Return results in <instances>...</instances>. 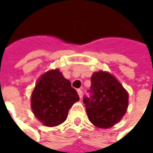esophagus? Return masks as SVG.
I'll return each instance as SVG.
<instances>
[{
    "label": "esophagus",
    "instance_id": "34e87169",
    "mask_svg": "<svg viewBox=\"0 0 153 153\" xmlns=\"http://www.w3.org/2000/svg\"><path fill=\"white\" fill-rule=\"evenodd\" d=\"M77 92H78V95H79V98H81V97H82V90H81V89H78Z\"/></svg>",
    "mask_w": 153,
    "mask_h": 153
}]
</instances>
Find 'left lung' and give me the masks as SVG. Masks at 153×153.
Masks as SVG:
<instances>
[{
    "label": "left lung",
    "instance_id": "obj_1",
    "mask_svg": "<svg viewBox=\"0 0 153 153\" xmlns=\"http://www.w3.org/2000/svg\"><path fill=\"white\" fill-rule=\"evenodd\" d=\"M89 97H84L88 117L97 128H108L118 123L128 106V94L109 73L97 72L91 77Z\"/></svg>",
    "mask_w": 153,
    "mask_h": 153
}]
</instances>
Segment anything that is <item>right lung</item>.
<instances>
[{
  "mask_svg": "<svg viewBox=\"0 0 153 153\" xmlns=\"http://www.w3.org/2000/svg\"><path fill=\"white\" fill-rule=\"evenodd\" d=\"M77 91L58 69L50 70L38 79L31 97V107L35 117L47 127L63 123L68 111L79 101Z\"/></svg>",
  "mask_w": 153,
  "mask_h": 153,
  "instance_id": "obj_1",
  "label": "right lung"
}]
</instances>
